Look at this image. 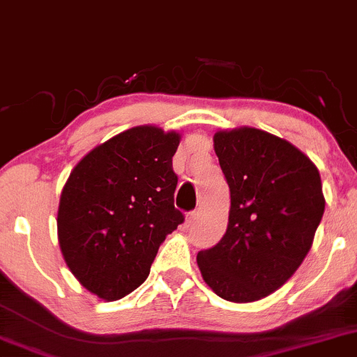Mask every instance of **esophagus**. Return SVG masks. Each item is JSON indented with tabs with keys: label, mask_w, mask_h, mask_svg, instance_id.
Here are the masks:
<instances>
[{
	"label": "esophagus",
	"mask_w": 357,
	"mask_h": 357,
	"mask_svg": "<svg viewBox=\"0 0 357 357\" xmlns=\"http://www.w3.org/2000/svg\"><path fill=\"white\" fill-rule=\"evenodd\" d=\"M196 220H197V211H191V213H188V216H186V225H188V226L195 225Z\"/></svg>",
	"instance_id": "esophagus-1"
}]
</instances>
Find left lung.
<instances>
[{"mask_svg": "<svg viewBox=\"0 0 357 357\" xmlns=\"http://www.w3.org/2000/svg\"><path fill=\"white\" fill-rule=\"evenodd\" d=\"M214 151L231 192L226 234L197 252L206 284L220 298L252 303L296 273L323 220L317 167L286 139L239 128L218 131Z\"/></svg>", "mask_w": 357, "mask_h": 357, "instance_id": "8db88e82", "label": "left lung"}]
</instances>
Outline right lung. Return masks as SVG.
Returning <instances> with one entry per match:
<instances>
[{
	"label": "right lung",
	"instance_id": "right-lung-1",
	"mask_svg": "<svg viewBox=\"0 0 357 357\" xmlns=\"http://www.w3.org/2000/svg\"><path fill=\"white\" fill-rule=\"evenodd\" d=\"M179 139L156 126L131 128L86 154L64 184L59 246L76 279L101 299L143 284L166 236L184 221L174 208Z\"/></svg>",
	"mask_w": 357,
	"mask_h": 357
}]
</instances>
